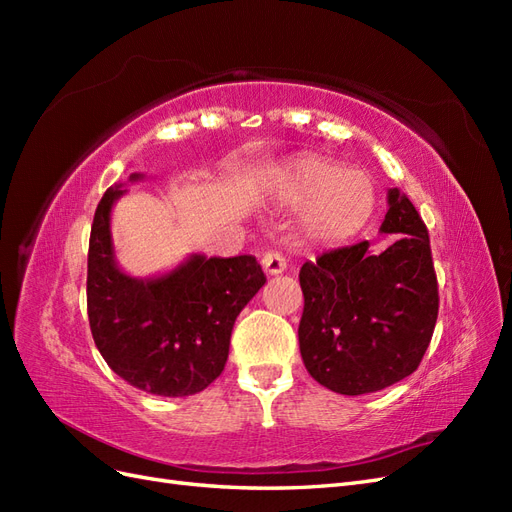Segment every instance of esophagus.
Segmentation results:
<instances>
[{"label":"esophagus","instance_id":"esophagus-1","mask_svg":"<svg viewBox=\"0 0 512 512\" xmlns=\"http://www.w3.org/2000/svg\"><path fill=\"white\" fill-rule=\"evenodd\" d=\"M260 265L269 275H277V273H282L286 269V256L282 252H277V250H269V252L262 254Z\"/></svg>","mask_w":512,"mask_h":512}]
</instances>
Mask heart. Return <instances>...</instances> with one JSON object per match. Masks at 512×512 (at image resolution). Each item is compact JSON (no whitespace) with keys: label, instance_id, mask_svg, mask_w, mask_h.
Masks as SVG:
<instances>
[{"label":"heart","instance_id":"1","mask_svg":"<svg viewBox=\"0 0 512 512\" xmlns=\"http://www.w3.org/2000/svg\"><path fill=\"white\" fill-rule=\"evenodd\" d=\"M282 192L307 205L305 224L324 241H344L359 232L374 211V190L354 170L324 160H303L282 177Z\"/></svg>","mask_w":512,"mask_h":512}]
</instances>
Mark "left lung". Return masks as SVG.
Wrapping results in <instances>:
<instances>
[{"label":"left lung","instance_id":"left-lung-1","mask_svg":"<svg viewBox=\"0 0 512 512\" xmlns=\"http://www.w3.org/2000/svg\"><path fill=\"white\" fill-rule=\"evenodd\" d=\"M382 232L399 235L384 252L367 241L324 252L299 271V346L316 382L342 395L386 389L421 365L438 320V277L429 232L397 188Z\"/></svg>","mask_w":512,"mask_h":512}]
</instances>
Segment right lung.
<instances>
[{
	"label": "right lung",
	"mask_w": 512,
	"mask_h": 512,
	"mask_svg": "<svg viewBox=\"0 0 512 512\" xmlns=\"http://www.w3.org/2000/svg\"><path fill=\"white\" fill-rule=\"evenodd\" d=\"M121 194L106 190L91 224V335L108 367L136 389L162 397L200 393L224 371L232 324L267 277L254 256H192L164 277L134 280L115 265L108 228Z\"/></svg>",
	"instance_id": "1"
}]
</instances>
